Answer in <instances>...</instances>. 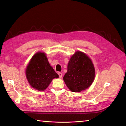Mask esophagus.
I'll use <instances>...</instances> for the list:
<instances>
[{
    "label": "esophagus",
    "instance_id": "34e87169",
    "mask_svg": "<svg viewBox=\"0 0 126 126\" xmlns=\"http://www.w3.org/2000/svg\"><path fill=\"white\" fill-rule=\"evenodd\" d=\"M58 75H59V77H60V78H62V73H58Z\"/></svg>",
    "mask_w": 126,
    "mask_h": 126
}]
</instances>
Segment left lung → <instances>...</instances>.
Returning a JSON list of instances; mask_svg holds the SVG:
<instances>
[{
	"mask_svg": "<svg viewBox=\"0 0 126 126\" xmlns=\"http://www.w3.org/2000/svg\"><path fill=\"white\" fill-rule=\"evenodd\" d=\"M95 70L92 61L85 53L77 51L68 64L63 80L69 89L79 93L89 88L94 80Z\"/></svg>",
	"mask_w": 126,
	"mask_h": 126,
	"instance_id": "1",
	"label": "left lung"
}]
</instances>
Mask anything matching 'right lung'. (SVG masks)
Instances as JSON below:
<instances>
[{
	"mask_svg": "<svg viewBox=\"0 0 126 126\" xmlns=\"http://www.w3.org/2000/svg\"><path fill=\"white\" fill-rule=\"evenodd\" d=\"M25 74L30 86L39 91L45 90L53 79L59 77L43 52H37L32 56L26 66Z\"/></svg>",
	"mask_w": 126,
	"mask_h": 126,
	"instance_id": "right-lung-1",
	"label": "right lung"
}]
</instances>
